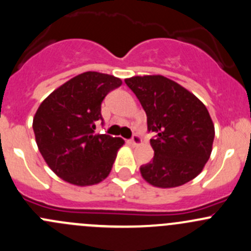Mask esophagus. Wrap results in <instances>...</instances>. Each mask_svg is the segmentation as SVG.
Masks as SVG:
<instances>
[{"label":"esophagus","mask_w":251,"mask_h":251,"mask_svg":"<svg viewBox=\"0 0 251 251\" xmlns=\"http://www.w3.org/2000/svg\"><path fill=\"white\" fill-rule=\"evenodd\" d=\"M131 143L133 144V146H141L142 144V140H141V137L138 135H133V137H132V140H131Z\"/></svg>","instance_id":"34e87169"}]
</instances>
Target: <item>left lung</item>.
I'll use <instances>...</instances> for the list:
<instances>
[{"mask_svg":"<svg viewBox=\"0 0 251 251\" xmlns=\"http://www.w3.org/2000/svg\"><path fill=\"white\" fill-rule=\"evenodd\" d=\"M147 114L153 161L141 166L149 184L175 188L196 178L209 160L215 127L204 103L163 75L125 78Z\"/></svg>","mask_w":251,"mask_h":251,"instance_id":"1","label":"left lung"}]
</instances>
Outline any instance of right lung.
Wrapping results in <instances>:
<instances>
[{"label":"right lung","mask_w":251,"mask_h":251,"mask_svg":"<svg viewBox=\"0 0 251 251\" xmlns=\"http://www.w3.org/2000/svg\"><path fill=\"white\" fill-rule=\"evenodd\" d=\"M121 83L113 75L82 73L53 91L35 113L32 128L40 153L68 183L92 186L110 174L125 141L95 133V123L102 120L105 96Z\"/></svg>","instance_id":"obj_1"}]
</instances>
